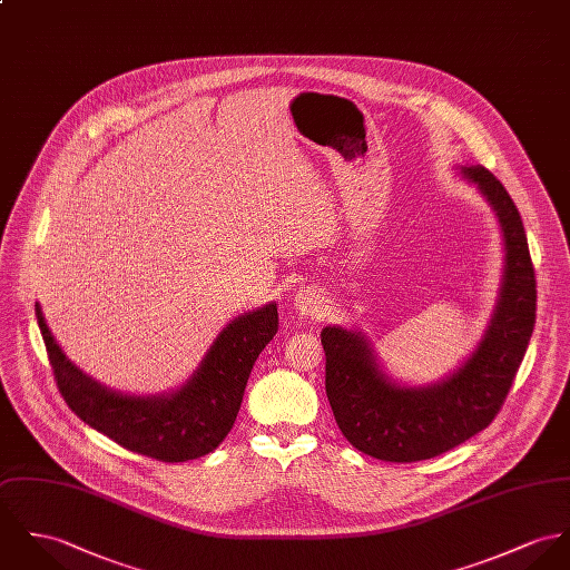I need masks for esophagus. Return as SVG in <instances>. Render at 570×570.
<instances>
[{
	"instance_id": "34e87169",
	"label": "esophagus",
	"mask_w": 570,
	"mask_h": 570,
	"mask_svg": "<svg viewBox=\"0 0 570 570\" xmlns=\"http://www.w3.org/2000/svg\"><path fill=\"white\" fill-rule=\"evenodd\" d=\"M294 307L301 315L320 317L326 311V298L317 287H303L294 298Z\"/></svg>"
}]
</instances>
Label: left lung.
Here are the masks:
<instances>
[{"instance_id":"8db88e82","label":"left lung","mask_w":570,"mask_h":570,"mask_svg":"<svg viewBox=\"0 0 570 570\" xmlns=\"http://www.w3.org/2000/svg\"><path fill=\"white\" fill-rule=\"evenodd\" d=\"M499 215L505 274L490 326L453 376L431 387H401L376 365L360 333L326 326V396L344 438L381 462L442 455L483 431L501 412L535 324V272L514 200L492 171L462 167Z\"/></svg>"}]
</instances>
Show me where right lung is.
<instances>
[{
    "label": "right lung",
    "mask_w": 570,
    "mask_h": 570,
    "mask_svg": "<svg viewBox=\"0 0 570 570\" xmlns=\"http://www.w3.org/2000/svg\"><path fill=\"white\" fill-rule=\"evenodd\" d=\"M35 309L69 410L119 446L171 464L198 460L222 444L242 407L250 370L278 331L274 303L239 315L217 335L187 385L169 396L137 399L110 392L82 374L53 342L39 303Z\"/></svg>",
    "instance_id": "right-lung-1"
}]
</instances>
